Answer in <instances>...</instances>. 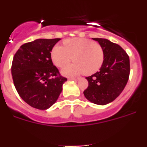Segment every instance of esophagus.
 Wrapping results in <instances>:
<instances>
[{"mask_svg": "<svg viewBox=\"0 0 147 147\" xmlns=\"http://www.w3.org/2000/svg\"><path fill=\"white\" fill-rule=\"evenodd\" d=\"M80 80V78H68V80H73V81H75V82L79 81Z\"/></svg>", "mask_w": 147, "mask_h": 147, "instance_id": "esophagus-1", "label": "esophagus"}]
</instances>
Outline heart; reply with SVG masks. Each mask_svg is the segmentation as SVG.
<instances>
[{"mask_svg": "<svg viewBox=\"0 0 147 147\" xmlns=\"http://www.w3.org/2000/svg\"><path fill=\"white\" fill-rule=\"evenodd\" d=\"M63 45H54L51 51L53 63L62 67L72 59L76 62L65 67L62 74L66 76H74L86 74H93L99 70L104 61L102 47L93 41L82 38L65 40Z\"/></svg>", "mask_w": 147, "mask_h": 147, "instance_id": "1", "label": "heart"}]
</instances>
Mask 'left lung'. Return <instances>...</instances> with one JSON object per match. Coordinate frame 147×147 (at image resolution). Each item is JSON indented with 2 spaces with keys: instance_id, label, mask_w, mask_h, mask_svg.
<instances>
[{
  "instance_id": "left-lung-1",
  "label": "left lung",
  "mask_w": 147,
  "mask_h": 147,
  "mask_svg": "<svg viewBox=\"0 0 147 147\" xmlns=\"http://www.w3.org/2000/svg\"><path fill=\"white\" fill-rule=\"evenodd\" d=\"M104 52V61L99 71L86 77L88 87L83 92L85 98L93 104L105 105L121 94L129 76V59L120 45L107 39L93 38Z\"/></svg>"
}]
</instances>
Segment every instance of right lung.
<instances>
[{
    "label": "right lung",
    "mask_w": 147,
    "mask_h": 147,
    "mask_svg": "<svg viewBox=\"0 0 147 147\" xmlns=\"http://www.w3.org/2000/svg\"><path fill=\"white\" fill-rule=\"evenodd\" d=\"M61 39H37L23 44L14 56L13 82L22 99L34 108L45 110L57 102L66 78L58 76L51 51Z\"/></svg>",
    "instance_id": "1"
}]
</instances>
